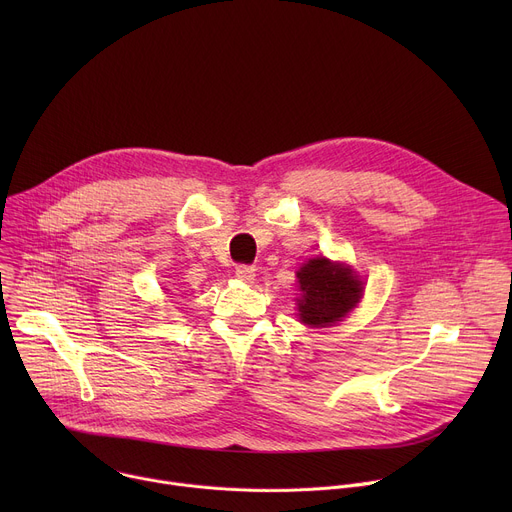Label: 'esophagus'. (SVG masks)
Returning <instances> with one entry per match:
<instances>
[{
    "mask_svg": "<svg viewBox=\"0 0 512 512\" xmlns=\"http://www.w3.org/2000/svg\"><path fill=\"white\" fill-rule=\"evenodd\" d=\"M235 275L241 279V281H253L255 279V267L253 265H237L235 269Z\"/></svg>",
    "mask_w": 512,
    "mask_h": 512,
    "instance_id": "34e87169",
    "label": "esophagus"
}]
</instances>
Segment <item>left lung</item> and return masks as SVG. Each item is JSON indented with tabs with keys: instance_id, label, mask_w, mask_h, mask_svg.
<instances>
[{
	"instance_id": "1",
	"label": "left lung",
	"mask_w": 512,
	"mask_h": 512,
	"mask_svg": "<svg viewBox=\"0 0 512 512\" xmlns=\"http://www.w3.org/2000/svg\"><path fill=\"white\" fill-rule=\"evenodd\" d=\"M302 300L300 320L308 326H330L340 322L360 300L362 281L340 263L326 257L308 261L298 271Z\"/></svg>"
}]
</instances>
